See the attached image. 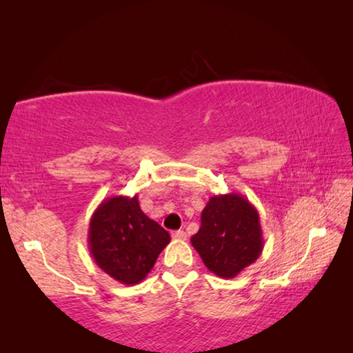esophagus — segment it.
<instances>
[{"instance_id":"obj_1","label":"esophagus","mask_w":353,"mask_h":353,"mask_svg":"<svg viewBox=\"0 0 353 353\" xmlns=\"http://www.w3.org/2000/svg\"><path fill=\"white\" fill-rule=\"evenodd\" d=\"M171 236L174 238V240H185V238H187V234H185L183 230H174L171 234Z\"/></svg>"}]
</instances>
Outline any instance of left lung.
Listing matches in <instances>:
<instances>
[{
  "label": "left lung",
  "instance_id": "left-lung-1",
  "mask_svg": "<svg viewBox=\"0 0 353 353\" xmlns=\"http://www.w3.org/2000/svg\"><path fill=\"white\" fill-rule=\"evenodd\" d=\"M190 241L208 271L234 279L261 254L260 214L243 194L212 196L201 213L198 234Z\"/></svg>",
  "mask_w": 353,
  "mask_h": 353
}]
</instances>
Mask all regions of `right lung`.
<instances>
[{"label": "right lung", "mask_w": 353, "mask_h": 353, "mask_svg": "<svg viewBox=\"0 0 353 353\" xmlns=\"http://www.w3.org/2000/svg\"><path fill=\"white\" fill-rule=\"evenodd\" d=\"M88 248L97 265L124 285H137L171 241L170 234L141 212L139 196H112L93 212Z\"/></svg>", "instance_id": "right-lung-1"}]
</instances>
